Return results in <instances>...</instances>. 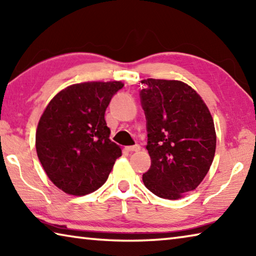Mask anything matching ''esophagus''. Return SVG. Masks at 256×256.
I'll list each match as a JSON object with an SVG mask.
<instances>
[{"label":"esophagus","mask_w":256,"mask_h":256,"mask_svg":"<svg viewBox=\"0 0 256 256\" xmlns=\"http://www.w3.org/2000/svg\"><path fill=\"white\" fill-rule=\"evenodd\" d=\"M125 149H126L128 152H136V151L140 150V146H138V144L128 146H125Z\"/></svg>","instance_id":"1"}]
</instances>
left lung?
<instances>
[{
  "mask_svg": "<svg viewBox=\"0 0 256 256\" xmlns=\"http://www.w3.org/2000/svg\"><path fill=\"white\" fill-rule=\"evenodd\" d=\"M142 84L146 148L151 158L142 180L154 196L178 200L200 185L214 162V118L200 94L185 82L146 79Z\"/></svg>",
  "mask_w": 256,
  "mask_h": 256,
  "instance_id": "1",
  "label": "left lung"
}]
</instances>
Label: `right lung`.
Wrapping results in <instances>:
<instances>
[{"mask_svg": "<svg viewBox=\"0 0 256 256\" xmlns=\"http://www.w3.org/2000/svg\"><path fill=\"white\" fill-rule=\"evenodd\" d=\"M122 81L71 84L48 102L36 131L37 156L56 188L86 196L107 180L120 146L110 138L105 112Z\"/></svg>", "mask_w": 256, "mask_h": 256, "instance_id": "right-lung-1", "label": "right lung"}]
</instances>
